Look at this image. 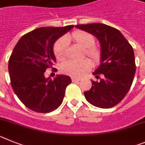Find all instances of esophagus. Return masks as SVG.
<instances>
[{"label": "esophagus", "instance_id": "1", "mask_svg": "<svg viewBox=\"0 0 145 145\" xmlns=\"http://www.w3.org/2000/svg\"><path fill=\"white\" fill-rule=\"evenodd\" d=\"M81 78H79L78 77H72V81H81Z\"/></svg>", "mask_w": 145, "mask_h": 145}]
</instances>
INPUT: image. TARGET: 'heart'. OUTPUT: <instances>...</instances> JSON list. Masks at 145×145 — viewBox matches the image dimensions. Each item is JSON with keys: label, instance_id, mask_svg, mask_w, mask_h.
I'll use <instances>...</instances> for the list:
<instances>
[{"label": "heart", "instance_id": "b5f03b06", "mask_svg": "<svg viewBox=\"0 0 145 145\" xmlns=\"http://www.w3.org/2000/svg\"><path fill=\"white\" fill-rule=\"evenodd\" d=\"M72 39L78 45L85 50V54L90 58L94 62L98 63L101 59L102 53L101 49L95 45V38L91 33L84 31H76L70 36L61 38L55 43L54 52L56 57L59 60H63L66 58L67 54V42ZM92 64L88 59L76 61H67L63 63L61 66V71L64 74L71 75L73 77H79L84 75L91 68Z\"/></svg>", "mask_w": 145, "mask_h": 145}]
</instances>
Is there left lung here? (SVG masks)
<instances>
[{"mask_svg":"<svg viewBox=\"0 0 145 145\" xmlns=\"http://www.w3.org/2000/svg\"><path fill=\"white\" fill-rule=\"evenodd\" d=\"M77 28L91 33L98 39L101 47V64L94 72L99 81L84 92L86 101L102 108L116 106L129 91L136 72L133 49L122 33L103 23L77 25Z\"/></svg>","mask_w":145,"mask_h":145,"instance_id":"left-lung-1","label":"left lung"}]
</instances>
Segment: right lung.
<instances>
[{"instance_id": "1", "label": "right lung", "mask_w": 145, "mask_h": 145, "mask_svg": "<svg viewBox=\"0 0 145 145\" xmlns=\"http://www.w3.org/2000/svg\"><path fill=\"white\" fill-rule=\"evenodd\" d=\"M74 25L42 27L25 34L17 42L9 60L8 72L14 93L25 106L38 113H49L62 103L70 76L44 77L56 62L54 44Z\"/></svg>"}]
</instances>
